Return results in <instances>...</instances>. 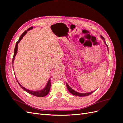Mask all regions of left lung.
I'll use <instances>...</instances> for the list:
<instances>
[{
    "mask_svg": "<svg viewBox=\"0 0 123 123\" xmlns=\"http://www.w3.org/2000/svg\"><path fill=\"white\" fill-rule=\"evenodd\" d=\"M100 37H101V38L104 40V43H105V44L107 46V48H108V47L107 44H106V42H105V38H104L103 37V36H102V35H100ZM66 85H67V89H68V90H69V91L73 95H76V96H88V95H89L91 94V93H92L93 92H94V91H92V92H91L86 93H81L77 92H76V91H74V90H73V89H72L69 86V85H68L67 84V83H66Z\"/></svg>",
    "mask_w": 123,
    "mask_h": 123,
    "instance_id": "obj_1",
    "label": "left lung"
}]
</instances>
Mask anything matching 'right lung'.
I'll list each match as a JSON object with an SVG mask.
<instances>
[{
    "label": "right lung",
    "mask_w": 123,
    "mask_h": 123,
    "mask_svg": "<svg viewBox=\"0 0 123 123\" xmlns=\"http://www.w3.org/2000/svg\"><path fill=\"white\" fill-rule=\"evenodd\" d=\"M33 28V27H31L30 28H29L27 30L25 31L23 34H22L20 37V38L18 39V40L17 41V42L16 43V46L15 47V49H14V56H13V62L14 61V58L15 57V56L16 55V53L17 52V49H18V44L19 43L20 40L22 39V38H23V37L24 36V35L26 34V33H27V32L29 30H32ZM17 80V79H16ZM18 83L19 84V85H20V86L23 88L25 91L26 92H27L28 93L32 94L34 96H38V97H44V96H46L48 93H49V92L50 91V87H51V82H50V80H48V83L47 85L46 86V87H44L43 89L41 90H39V91H31V90H29L28 89H25V88H24V87L22 86L18 82V80H17Z\"/></svg>",
    "instance_id": "1"
}]
</instances>
